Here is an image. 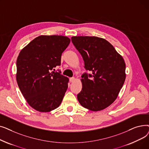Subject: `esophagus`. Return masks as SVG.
Wrapping results in <instances>:
<instances>
[{"label": "esophagus", "instance_id": "esophagus-1", "mask_svg": "<svg viewBox=\"0 0 149 149\" xmlns=\"http://www.w3.org/2000/svg\"><path fill=\"white\" fill-rule=\"evenodd\" d=\"M74 80H75V78L74 77H71V78H70V79H69V81L70 83L74 82Z\"/></svg>", "mask_w": 149, "mask_h": 149}]
</instances>
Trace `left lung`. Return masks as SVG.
I'll list each match as a JSON object with an SVG mask.
<instances>
[{
    "instance_id": "1",
    "label": "left lung",
    "mask_w": 149,
    "mask_h": 149,
    "mask_svg": "<svg viewBox=\"0 0 149 149\" xmlns=\"http://www.w3.org/2000/svg\"><path fill=\"white\" fill-rule=\"evenodd\" d=\"M71 41L92 74L81 75L82 89L77 98L90 111H99L110 106L118 97L126 79V64L114 47L104 38L75 36Z\"/></svg>"
}]
</instances>
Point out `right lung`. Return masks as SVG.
Listing matches in <instances>:
<instances>
[{"label":"right lung","instance_id":"1","mask_svg":"<svg viewBox=\"0 0 149 149\" xmlns=\"http://www.w3.org/2000/svg\"><path fill=\"white\" fill-rule=\"evenodd\" d=\"M62 36H40L19 53L16 80L28 103L42 112L61 104L68 89V78L55 68L61 65V54L70 43Z\"/></svg>","mask_w":149,"mask_h":149}]
</instances>
